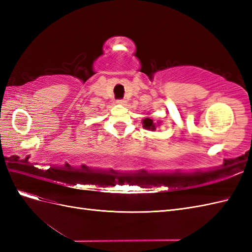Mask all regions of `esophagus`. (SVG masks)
<instances>
[{
    "label": "esophagus",
    "mask_w": 252,
    "mask_h": 252,
    "mask_svg": "<svg viewBox=\"0 0 252 252\" xmlns=\"http://www.w3.org/2000/svg\"><path fill=\"white\" fill-rule=\"evenodd\" d=\"M117 103H118V104H124V103H125V100H122V98H121V100H117Z\"/></svg>",
    "instance_id": "1"
}]
</instances>
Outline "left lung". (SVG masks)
<instances>
[{"label": "left lung", "instance_id": "left-lung-1", "mask_svg": "<svg viewBox=\"0 0 252 252\" xmlns=\"http://www.w3.org/2000/svg\"><path fill=\"white\" fill-rule=\"evenodd\" d=\"M143 127L144 128H147V129H151V130H155L156 129V125L154 123V121H152L151 119L149 118H146L144 121H143Z\"/></svg>", "mask_w": 252, "mask_h": 252}]
</instances>
